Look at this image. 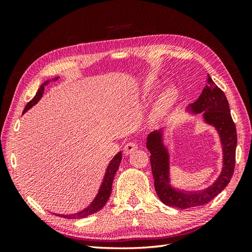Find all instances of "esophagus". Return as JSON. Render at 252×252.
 <instances>
[{"mask_svg": "<svg viewBox=\"0 0 252 252\" xmlns=\"http://www.w3.org/2000/svg\"><path fill=\"white\" fill-rule=\"evenodd\" d=\"M137 144L134 143V142H129L126 143L125 147H123V152H125L126 155H130L131 153H133L134 151H136L137 149Z\"/></svg>", "mask_w": 252, "mask_h": 252, "instance_id": "obj_1", "label": "esophagus"}]
</instances>
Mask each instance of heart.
I'll return each mask as SVG.
<instances>
[{
	"mask_svg": "<svg viewBox=\"0 0 252 252\" xmlns=\"http://www.w3.org/2000/svg\"><path fill=\"white\" fill-rule=\"evenodd\" d=\"M175 97V92L173 89H168L165 90L164 92L160 96L157 103V108L159 110H164L167 109L168 107L172 104V101L174 100Z\"/></svg>",
	"mask_w": 252,
	"mask_h": 252,
	"instance_id": "obj_1",
	"label": "heart"
}]
</instances>
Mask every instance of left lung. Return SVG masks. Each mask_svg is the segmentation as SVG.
<instances>
[{
	"mask_svg": "<svg viewBox=\"0 0 252 252\" xmlns=\"http://www.w3.org/2000/svg\"><path fill=\"white\" fill-rule=\"evenodd\" d=\"M189 108L195 114H200L203 111L205 121L215 126L220 134L223 147V169L218 180L206 189L198 191L176 190L170 185L169 154L162 144L161 132H152L147 137L146 146L151 153L155 189L164 205L178 209L199 207L210 202L229 183L236 161V126L232 119L228 101L223 91L218 88L209 74L206 87L203 88L199 98L194 104H190Z\"/></svg>",
	"mask_w": 252,
	"mask_h": 252,
	"instance_id": "left-lung-1",
	"label": "left lung"
}]
</instances>
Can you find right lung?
<instances>
[{"label": "right lung", "instance_id": "right-lung-1", "mask_svg": "<svg viewBox=\"0 0 252 252\" xmlns=\"http://www.w3.org/2000/svg\"><path fill=\"white\" fill-rule=\"evenodd\" d=\"M58 78H55L53 79L54 81H56ZM51 80H49V81H45L43 84L41 85V87L39 88V90H37V92L35 94V96L33 98H32L28 104L26 105L25 109H24V112L23 114H25V112L30 109L32 106L35 105L37 101L40 100V98L42 97V95H43V92H44V87L45 85H47L50 83ZM121 158H122V155H121V152L118 153L116 156L114 157V159L111 160L110 163L108 164V168H107L106 170V173H105V176H104V180H103V183H101V186L100 189L98 190V194L97 196L95 197V199L93 200V202L91 203V205L85 208L84 210L80 211L79 213H76V215H72V216H62L63 218H67V219H81V218H85L88 217L90 215H93V213L99 211L101 208H103L105 205L107 200L109 199L110 197V194H111V187H112V181H114V178H115V174L117 172V170L119 169V165H120V162H121Z\"/></svg>", "mask_w": 252, "mask_h": 252}]
</instances>
